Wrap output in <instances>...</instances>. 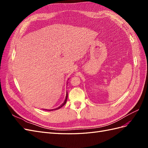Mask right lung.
Instances as JSON below:
<instances>
[{
  "instance_id": "1",
  "label": "right lung",
  "mask_w": 148,
  "mask_h": 148,
  "mask_svg": "<svg viewBox=\"0 0 148 148\" xmlns=\"http://www.w3.org/2000/svg\"><path fill=\"white\" fill-rule=\"evenodd\" d=\"M67 97H68V92H67V91H66V97H65V101H64V102L62 103V104L59 106V107H58L57 108H56V109H51V110H47V109H45L46 110H49V111H51V110H57V109H59L60 108H61L62 107H63L65 104H66V100H67Z\"/></svg>"
}]
</instances>
